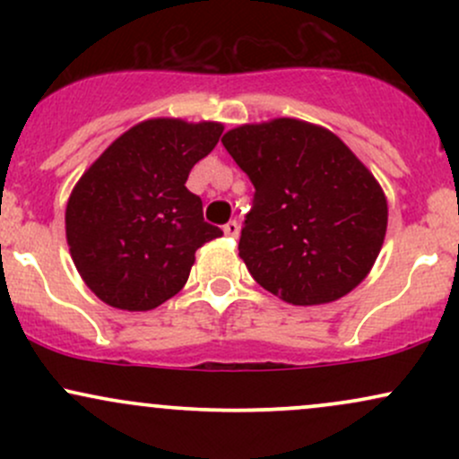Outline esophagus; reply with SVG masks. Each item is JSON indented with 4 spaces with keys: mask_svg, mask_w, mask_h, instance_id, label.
<instances>
[{
    "mask_svg": "<svg viewBox=\"0 0 459 459\" xmlns=\"http://www.w3.org/2000/svg\"><path fill=\"white\" fill-rule=\"evenodd\" d=\"M224 235L230 237V239H237V235H239V224L235 222V220H230L229 224H224Z\"/></svg>",
    "mask_w": 459,
    "mask_h": 459,
    "instance_id": "1",
    "label": "esophagus"
}]
</instances>
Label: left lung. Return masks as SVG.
<instances>
[{
  "instance_id": "left-lung-1",
  "label": "left lung",
  "mask_w": 459,
  "mask_h": 459,
  "mask_svg": "<svg viewBox=\"0 0 459 459\" xmlns=\"http://www.w3.org/2000/svg\"><path fill=\"white\" fill-rule=\"evenodd\" d=\"M224 149L255 186L239 256L296 307L350 293L376 263L388 222L371 172L328 129L296 118L230 129Z\"/></svg>"
}]
</instances>
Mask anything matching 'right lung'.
Masks as SVG:
<instances>
[{
    "mask_svg": "<svg viewBox=\"0 0 459 459\" xmlns=\"http://www.w3.org/2000/svg\"><path fill=\"white\" fill-rule=\"evenodd\" d=\"M220 135L218 123L146 120L79 178L66 204V239L83 282L105 304L160 307L186 287L198 247L222 235L186 187Z\"/></svg>",
    "mask_w": 459,
    "mask_h": 459,
    "instance_id": "add662e5",
    "label": "right lung"
}]
</instances>
